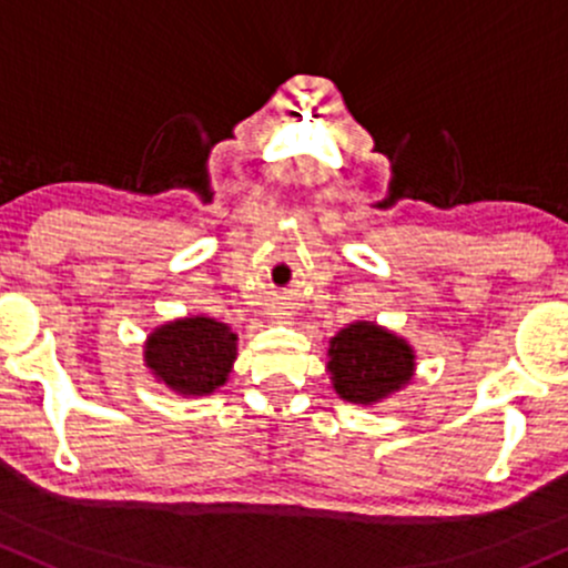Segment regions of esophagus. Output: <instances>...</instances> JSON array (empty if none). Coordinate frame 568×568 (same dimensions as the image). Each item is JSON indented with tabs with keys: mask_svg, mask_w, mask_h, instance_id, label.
Returning <instances> with one entry per match:
<instances>
[{
	"mask_svg": "<svg viewBox=\"0 0 568 568\" xmlns=\"http://www.w3.org/2000/svg\"><path fill=\"white\" fill-rule=\"evenodd\" d=\"M278 320H286V316H278Z\"/></svg>",
	"mask_w": 568,
	"mask_h": 568,
	"instance_id": "esophagus-1",
	"label": "esophagus"
}]
</instances>
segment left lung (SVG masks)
<instances>
[{
	"label": "left lung",
	"instance_id": "1",
	"mask_svg": "<svg viewBox=\"0 0 568 568\" xmlns=\"http://www.w3.org/2000/svg\"><path fill=\"white\" fill-rule=\"evenodd\" d=\"M325 368L341 400L376 406L412 384L417 352L404 335L357 320L331 338Z\"/></svg>",
	"mask_w": 568,
	"mask_h": 568
}]
</instances>
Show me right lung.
I'll use <instances>...</instances> for the list:
<instances>
[{
	"mask_svg": "<svg viewBox=\"0 0 568 568\" xmlns=\"http://www.w3.org/2000/svg\"><path fill=\"white\" fill-rule=\"evenodd\" d=\"M237 357V333L205 314L156 325L143 341V363L162 387L181 398H203L227 384Z\"/></svg>",
	"mask_w": 568,
	"mask_h": 568,
	"instance_id": "obj_1",
	"label": "right lung"
}]
</instances>
